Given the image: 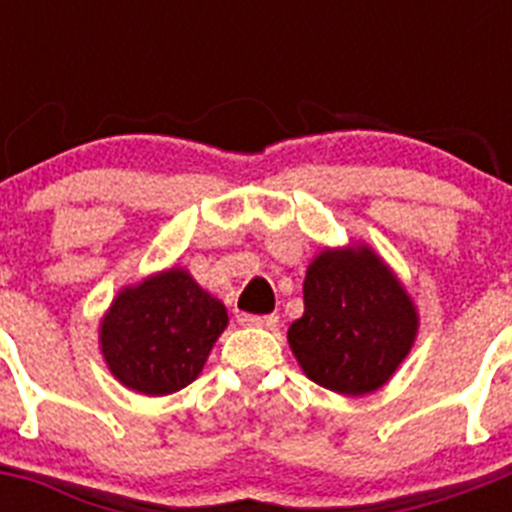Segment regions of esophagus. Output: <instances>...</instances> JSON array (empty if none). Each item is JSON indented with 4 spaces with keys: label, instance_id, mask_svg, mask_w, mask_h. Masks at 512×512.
Returning <instances> with one entry per match:
<instances>
[{
    "label": "esophagus",
    "instance_id": "1",
    "mask_svg": "<svg viewBox=\"0 0 512 512\" xmlns=\"http://www.w3.org/2000/svg\"><path fill=\"white\" fill-rule=\"evenodd\" d=\"M238 320H241L243 325H256V328H277L279 323L277 315H246V312H243Z\"/></svg>",
    "mask_w": 512,
    "mask_h": 512
}]
</instances>
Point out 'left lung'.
<instances>
[{"label":"left lung","instance_id":"8db88e82","mask_svg":"<svg viewBox=\"0 0 512 512\" xmlns=\"http://www.w3.org/2000/svg\"><path fill=\"white\" fill-rule=\"evenodd\" d=\"M305 312L287 330L302 372L338 395H369L418 336V310L369 246L325 248L307 266Z\"/></svg>","mask_w":512,"mask_h":512}]
</instances>
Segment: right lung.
Here are the masks:
<instances>
[{"label": "right lung", "instance_id": "1", "mask_svg": "<svg viewBox=\"0 0 512 512\" xmlns=\"http://www.w3.org/2000/svg\"><path fill=\"white\" fill-rule=\"evenodd\" d=\"M228 310L184 269L125 287L99 325L110 372L140 395H171L200 377Z\"/></svg>", "mask_w": 512, "mask_h": 512}]
</instances>
